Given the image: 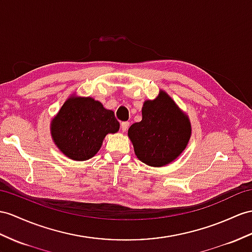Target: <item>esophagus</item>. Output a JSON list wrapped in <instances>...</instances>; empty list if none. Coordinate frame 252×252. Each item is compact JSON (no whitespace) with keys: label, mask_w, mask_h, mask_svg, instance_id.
<instances>
[{"label":"esophagus","mask_w":252,"mask_h":252,"mask_svg":"<svg viewBox=\"0 0 252 252\" xmlns=\"http://www.w3.org/2000/svg\"><path fill=\"white\" fill-rule=\"evenodd\" d=\"M128 127H129V123H128V122H122L121 123V130L123 132H125L128 129Z\"/></svg>","instance_id":"obj_1"}]
</instances>
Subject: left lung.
<instances>
[{"label": "left lung", "instance_id": "left-lung-1", "mask_svg": "<svg viewBox=\"0 0 252 252\" xmlns=\"http://www.w3.org/2000/svg\"><path fill=\"white\" fill-rule=\"evenodd\" d=\"M134 154L150 167H163L174 161L191 137V123L164 91L155 99L143 102L142 120L128 129Z\"/></svg>", "mask_w": 252, "mask_h": 252}]
</instances>
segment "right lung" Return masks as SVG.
<instances>
[{"label": "right lung", "mask_w": 252, "mask_h": 252, "mask_svg": "<svg viewBox=\"0 0 252 252\" xmlns=\"http://www.w3.org/2000/svg\"><path fill=\"white\" fill-rule=\"evenodd\" d=\"M120 129L114 112L92 97L72 94L67 98L50 124L58 149L69 159L84 161L100 150L108 133Z\"/></svg>", "instance_id": "add662e5"}]
</instances>
